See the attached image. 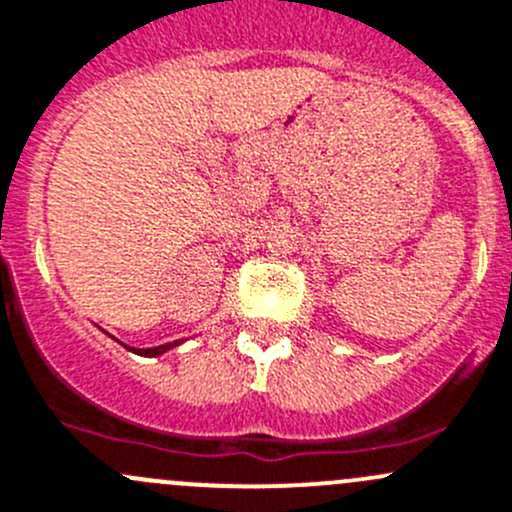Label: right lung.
<instances>
[{"label": "right lung", "instance_id": "1", "mask_svg": "<svg viewBox=\"0 0 512 512\" xmlns=\"http://www.w3.org/2000/svg\"><path fill=\"white\" fill-rule=\"evenodd\" d=\"M174 346H179V341L164 343V346H157V348H129V346H125V348H129V351H134V353H139V355H147V358H154V355H161V353L171 351V348H174Z\"/></svg>", "mask_w": 512, "mask_h": 512}]
</instances>
